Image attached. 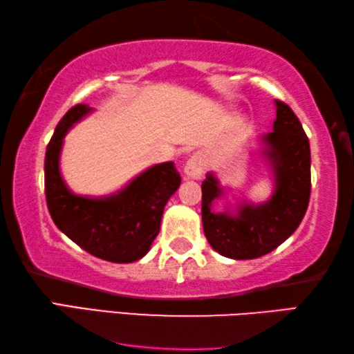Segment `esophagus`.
I'll return each instance as SVG.
<instances>
[{"instance_id":"1","label":"esophagus","mask_w":354,"mask_h":354,"mask_svg":"<svg viewBox=\"0 0 354 354\" xmlns=\"http://www.w3.org/2000/svg\"><path fill=\"white\" fill-rule=\"evenodd\" d=\"M205 172V158L202 153H194L185 165V176L188 178H201Z\"/></svg>"}]
</instances>
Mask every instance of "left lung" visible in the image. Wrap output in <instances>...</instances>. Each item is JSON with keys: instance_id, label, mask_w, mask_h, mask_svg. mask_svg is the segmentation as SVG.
Returning <instances> with one entry per match:
<instances>
[{"instance_id": "obj_1", "label": "left lung", "mask_w": 354, "mask_h": 354, "mask_svg": "<svg viewBox=\"0 0 354 354\" xmlns=\"http://www.w3.org/2000/svg\"><path fill=\"white\" fill-rule=\"evenodd\" d=\"M273 131L263 141L276 177L273 198L262 205H241L239 215L213 213L221 196L218 180L208 174L202 182V224L212 248L221 256L246 260L262 257L286 241L303 221L310 199V147L297 114L276 100Z\"/></svg>"}]
</instances>
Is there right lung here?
<instances>
[{
    "mask_svg": "<svg viewBox=\"0 0 354 354\" xmlns=\"http://www.w3.org/2000/svg\"><path fill=\"white\" fill-rule=\"evenodd\" d=\"M89 111L83 103L68 109L46 146V207L57 229L92 256L114 263L136 262L158 235L166 202L180 187V174L169 161L150 167L109 198L72 194L61 177L59 152L67 130Z\"/></svg>",
    "mask_w": 354,
    "mask_h": 354,
    "instance_id": "add662e5",
    "label": "right lung"
}]
</instances>
